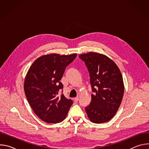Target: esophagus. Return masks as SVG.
<instances>
[{
  "label": "esophagus",
  "instance_id": "esophagus-1",
  "mask_svg": "<svg viewBox=\"0 0 149 149\" xmlns=\"http://www.w3.org/2000/svg\"><path fill=\"white\" fill-rule=\"evenodd\" d=\"M79 100V98L78 97H75L74 98V102H77Z\"/></svg>",
  "mask_w": 149,
  "mask_h": 149
}]
</instances>
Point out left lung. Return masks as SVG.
Returning a JSON list of instances; mask_svg holds the SVG:
<instances>
[{
    "instance_id": "left-lung-1",
    "label": "left lung",
    "mask_w": 149,
    "mask_h": 149,
    "mask_svg": "<svg viewBox=\"0 0 149 149\" xmlns=\"http://www.w3.org/2000/svg\"><path fill=\"white\" fill-rule=\"evenodd\" d=\"M87 67L93 94L85 108L90 120L97 124L110 120L117 113L124 95L121 72L115 62L102 54L89 52L79 55Z\"/></svg>"
}]
</instances>
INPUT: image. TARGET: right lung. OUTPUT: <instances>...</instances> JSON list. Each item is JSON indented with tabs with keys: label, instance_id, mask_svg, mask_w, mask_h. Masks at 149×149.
<instances>
[{
	"label": "right lung",
	"instance_id": "1",
	"mask_svg": "<svg viewBox=\"0 0 149 149\" xmlns=\"http://www.w3.org/2000/svg\"><path fill=\"white\" fill-rule=\"evenodd\" d=\"M76 57V54L44 55L36 59L29 69L24 82L25 95L42 121L56 124L65 118L73 101L63 94L58 95L63 87L60 80L66 67Z\"/></svg>",
	"mask_w": 149,
	"mask_h": 149
}]
</instances>
